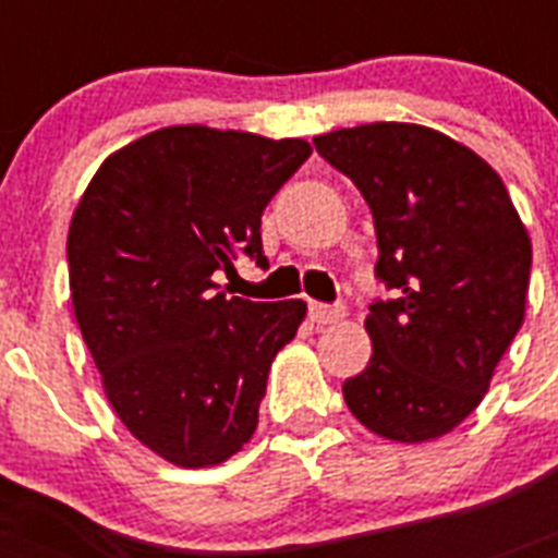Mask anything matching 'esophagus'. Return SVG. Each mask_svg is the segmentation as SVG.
Returning a JSON list of instances; mask_svg holds the SVG:
<instances>
[{
  "label": "esophagus",
  "mask_w": 558,
  "mask_h": 558,
  "mask_svg": "<svg viewBox=\"0 0 558 558\" xmlns=\"http://www.w3.org/2000/svg\"><path fill=\"white\" fill-rule=\"evenodd\" d=\"M310 322L313 324H335L338 318H343V307L340 304H322L310 302Z\"/></svg>",
  "instance_id": "34e87169"
}]
</instances>
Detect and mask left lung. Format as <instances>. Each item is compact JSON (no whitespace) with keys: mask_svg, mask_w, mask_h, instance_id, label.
<instances>
[{"mask_svg":"<svg viewBox=\"0 0 558 558\" xmlns=\"http://www.w3.org/2000/svg\"><path fill=\"white\" fill-rule=\"evenodd\" d=\"M313 145L366 198L374 274L393 293L368 307L374 354L343 399L391 441L445 436L475 411L520 332L529 231L500 175L433 128L372 122Z\"/></svg>","mask_w":558,"mask_h":558,"instance_id":"obj_1","label":"left lung"}]
</instances>
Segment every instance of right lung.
Instances as JSON below:
<instances>
[{
  "instance_id": "add662e5",
  "label": "right lung",
  "mask_w": 558,
  "mask_h": 558,
  "mask_svg": "<svg viewBox=\"0 0 558 558\" xmlns=\"http://www.w3.org/2000/svg\"><path fill=\"white\" fill-rule=\"evenodd\" d=\"M304 140L175 125L108 156L69 226L77 327L122 425L175 466H215L259 422L270 363L307 304L220 290L240 254L268 265L263 211Z\"/></svg>"
}]
</instances>
